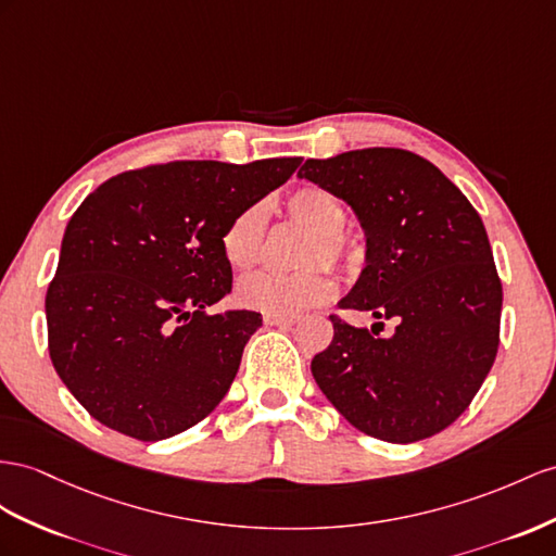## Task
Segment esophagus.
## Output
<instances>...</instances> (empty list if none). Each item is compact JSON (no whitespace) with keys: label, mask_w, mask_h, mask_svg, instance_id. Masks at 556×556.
I'll return each mask as SVG.
<instances>
[{"label":"esophagus","mask_w":556,"mask_h":556,"mask_svg":"<svg viewBox=\"0 0 556 556\" xmlns=\"http://www.w3.org/2000/svg\"><path fill=\"white\" fill-rule=\"evenodd\" d=\"M265 324L267 326H293L295 317H289V315H265Z\"/></svg>","instance_id":"34e87169"}]
</instances>
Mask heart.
<instances>
[{"mask_svg":"<svg viewBox=\"0 0 556 556\" xmlns=\"http://www.w3.org/2000/svg\"><path fill=\"white\" fill-rule=\"evenodd\" d=\"M287 211L293 223L309 232L303 251V265H352L357 258L354 244L345 237V208L338 199L317 185H305L287 199ZM267 206L255 202L241 208L227 223L220 237L225 261L235 269L258 265L265 247ZM333 295V281L321 267H307L293 275L261 273L239 283L237 298L241 305L265 312V315H295V312L321 305Z\"/></svg>","mask_w":556,"mask_h":556,"instance_id":"1","label":"heart"}]
</instances>
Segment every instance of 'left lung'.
I'll return each instance as SVG.
<instances>
[{"instance_id": "left-lung-1", "label": "left lung", "mask_w": 556, "mask_h": 556, "mask_svg": "<svg viewBox=\"0 0 556 556\" xmlns=\"http://www.w3.org/2000/svg\"><path fill=\"white\" fill-rule=\"evenodd\" d=\"M298 176L343 199L366 237V265L338 305L397 324L378 339L372 326L331 317V345L312 359L319 390L350 425L392 444L446 430L475 400L501 343L503 287L479 213L408 150L307 160Z\"/></svg>"}]
</instances>
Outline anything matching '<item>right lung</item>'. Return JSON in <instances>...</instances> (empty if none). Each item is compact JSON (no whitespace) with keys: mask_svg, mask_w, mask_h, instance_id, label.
<instances>
[{"mask_svg":"<svg viewBox=\"0 0 556 556\" xmlns=\"http://www.w3.org/2000/svg\"><path fill=\"white\" fill-rule=\"evenodd\" d=\"M301 156L126 170L70 218L47 291L55 374L89 414L140 441L190 430L220 404L263 317L206 307L232 291L220 237Z\"/></svg>","mask_w":556,"mask_h":556,"instance_id":"1","label":"right lung"}]
</instances>
